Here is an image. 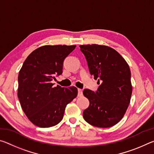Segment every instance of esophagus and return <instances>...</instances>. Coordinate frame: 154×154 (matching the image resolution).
<instances>
[{
  "label": "esophagus",
  "instance_id": "1",
  "mask_svg": "<svg viewBox=\"0 0 154 154\" xmlns=\"http://www.w3.org/2000/svg\"><path fill=\"white\" fill-rule=\"evenodd\" d=\"M83 95V90L82 89H78V96H82Z\"/></svg>",
  "mask_w": 154,
  "mask_h": 154
}]
</instances>
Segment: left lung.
<instances>
[{
	"instance_id": "8db88e82",
	"label": "left lung",
	"mask_w": 154,
	"mask_h": 154,
	"mask_svg": "<svg viewBox=\"0 0 154 154\" xmlns=\"http://www.w3.org/2000/svg\"><path fill=\"white\" fill-rule=\"evenodd\" d=\"M80 49L86 58L90 74L98 80L97 92L85 89L83 95L90 106L83 113L88 124L109 128L121 120L131 98L132 86L128 64L118 51L110 47L82 45Z\"/></svg>"
}]
</instances>
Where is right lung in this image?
Segmentation results:
<instances>
[{
	"label": "right lung",
	"instance_id": "add662e5",
	"mask_svg": "<svg viewBox=\"0 0 154 154\" xmlns=\"http://www.w3.org/2000/svg\"><path fill=\"white\" fill-rule=\"evenodd\" d=\"M76 45H44L34 50L18 75L17 96L28 119L35 126L49 128L63 118L66 105L77 96L75 86L64 88L51 83L62 73L65 58Z\"/></svg>",
	"mask_w": 154,
	"mask_h": 154
}]
</instances>
